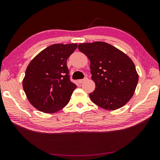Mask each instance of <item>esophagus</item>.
Returning a JSON list of instances; mask_svg holds the SVG:
<instances>
[{
    "mask_svg": "<svg viewBox=\"0 0 160 160\" xmlns=\"http://www.w3.org/2000/svg\"><path fill=\"white\" fill-rule=\"evenodd\" d=\"M87 80H88V78H85V79H82V80H78V82L79 84H82L83 82H85V81H86Z\"/></svg>",
    "mask_w": 160,
    "mask_h": 160,
    "instance_id": "1",
    "label": "esophagus"
}]
</instances>
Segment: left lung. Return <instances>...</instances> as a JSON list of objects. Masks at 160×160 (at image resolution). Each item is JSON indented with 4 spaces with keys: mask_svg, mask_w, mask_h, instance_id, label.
<instances>
[{
    "mask_svg": "<svg viewBox=\"0 0 160 160\" xmlns=\"http://www.w3.org/2000/svg\"><path fill=\"white\" fill-rule=\"evenodd\" d=\"M78 49L90 61L95 90L90 94L94 104L113 111L128 103L135 93L138 74L129 56L104 42L82 43Z\"/></svg>",
    "mask_w": 160,
    "mask_h": 160,
    "instance_id": "8db88e82",
    "label": "left lung"
}]
</instances>
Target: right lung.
<instances>
[{"label":"right lung","instance_id":"1","mask_svg":"<svg viewBox=\"0 0 160 160\" xmlns=\"http://www.w3.org/2000/svg\"><path fill=\"white\" fill-rule=\"evenodd\" d=\"M77 47V44L51 45L29 63L22 88L29 103L37 110L55 113L68 104L77 86L70 80L66 61Z\"/></svg>","mask_w":160,"mask_h":160}]
</instances>
